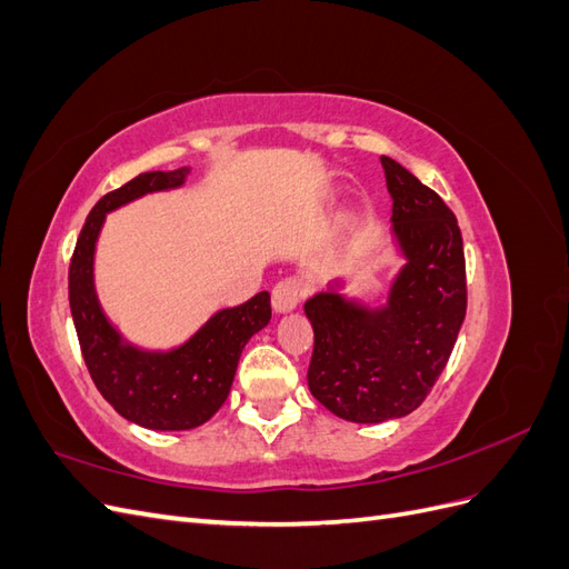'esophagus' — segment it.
Here are the masks:
<instances>
[{"label":"esophagus","instance_id":"1","mask_svg":"<svg viewBox=\"0 0 569 569\" xmlns=\"http://www.w3.org/2000/svg\"><path fill=\"white\" fill-rule=\"evenodd\" d=\"M308 295V282L303 278H284L272 289V308L278 313H289Z\"/></svg>","mask_w":569,"mask_h":569}]
</instances>
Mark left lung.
<instances>
[{"label":"left lung","instance_id":"left-lung-1","mask_svg":"<svg viewBox=\"0 0 569 569\" xmlns=\"http://www.w3.org/2000/svg\"><path fill=\"white\" fill-rule=\"evenodd\" d=\"M393 199L391 234L406 258L387 303L368 308L330 284L303 303L313 325L308 389L349 422H385L416 410L443 372L468 311L458 220L416 176L382 157Z\"/></svg>","mask_w":569,"mask_h":569}]
</instances>
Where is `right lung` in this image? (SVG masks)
Segmentation results:
<instances>
[{
  "instance_id": "obj_1",
  "label": "right lung",
  "mask_w": 569,
  "mask_h": 569,
  "mask_svg": "<svg viewBox=\"0 0 569 569\" xmlns=\"http://www.w3.org/2000/svg\"><path fill=\"white\" fill-rule=\"evenodd\" d=\"M189 168L151 170L101 197L84 220L68 268V301L80 351L99 393L126 420L161 432L194 429L226 403L247 341L270 322V295L222 308L178 349L144 351L109 322L94 291V247L107 213L184 184Z\"/></svg>"
}]
</instances>
